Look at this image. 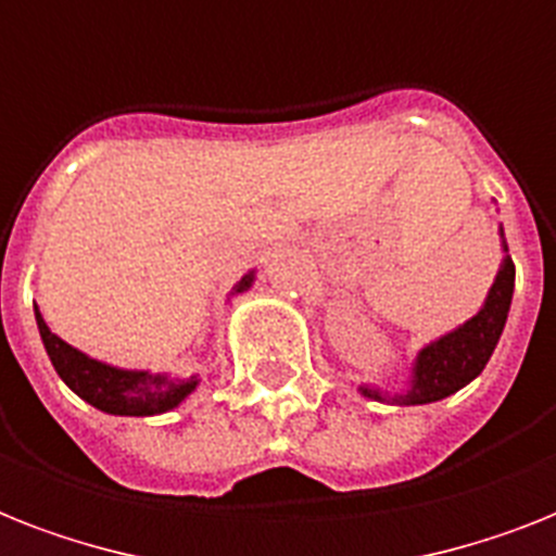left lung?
Here are the masks:
<instances>
[{
    "instance_id": "obj_1",
    "label": "left lung",
    "mask_w": 556,
    "mask_h": 556,
    "mask_svg": "<svg viewBox=\"0 0 556 556\" xmlns=\"http://www.w3.org/2000/svg\"><path fill=\"white\" fill-rule=\"evenodd\" d=\"M500 239H503L505 256L482 308L468 323L457 325L454 331L442 333L434 342H428L417 351L405 388L382 391V388L363 382L356 388L359 394L388 405H426L457 394L459 388H466L468 382L480 377L485 363L497 349L514 296V263L508 256V245H505L503 225H500Z\"/></svg>"
}]
</instances>
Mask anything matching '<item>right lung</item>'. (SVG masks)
Instances as JSON below:
<instances>
[{"label":"right lung","instance_id":"1","mask_svg":"<svg viewBox=\"0 0 556 556\" xmlns=\"http://www.w3.org/2000/svg\"><path fill=\"white\" fill-rule=\"evenodd\" d=\"M256 270H248L245 277L239 279L231 288V296L245 293L254 286ZM36 325H39V337L45 342V351L51 356L53 368L62 377L76 396H83L85 403L93 408L116 414V417H153V414H165V410L182 405L188 396L197 391L200 377L193 374L188 380L182 377H170V374H151V371H134V368H116V365L99 363L93 356L83 354L65 340H59L56 333L48 328L39 308L34 305Z\"/></svg>","mask_w":556,"mask_h":556}]
</instances>
